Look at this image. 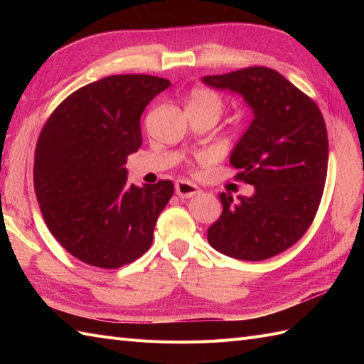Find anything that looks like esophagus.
Returning <instances> with one entry per match:
<instances>
[{"mask_svg":"<svg viewBox=\"0 0 364 364\" xmlns=\"http://www.w3.org/2000/svg\"><path fill=\"white\" fill-rule=\"evenodd\" d=\"M175 192L178 197L189 198V197H194L196 194H198L200 189L196 186L194 183H191L188 180H178L175 183Z\"/></svg>","mask_w":364,"mask_h":364,"instance_id":"34e87169","label":"esophagus"}]
</instances>
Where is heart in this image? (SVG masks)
<instances>
[{
	"instance_id": "heart-1",
	"label": "heart",
	"mask_w": 364,
	"mask_h": 364,
	"mask_svg": "<svg viewBox=\"0 0 364 364\" xmlns=\"http://www.w3.org/2000/svg\"><path fill=\"white\" fill-rule=\"evenodd\" d=\"M188 109L208 111V112L215 114L219 117L222 109H223V102H222V98L215 94V92H213L210 89H205V87H197L191 92Z\"/></svg>"
}]
</instances>
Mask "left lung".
<instances>
[{
	"label": "left lung",
	"mask_w": 364,
	"mask_h": 364,
	"mask_svg": "<svg viewBox=\"0 0 364 364\" xmlns=\"http://www.w3.org/2000/svg\"><path fill=\"white\" fill-rule=\"evenodd\" d=\"M214 89L242 95L253 120L230 154L252 197L222 192V214L208 242L227 257L262 261L289 249L311 225L327 178L328 139L318 105L283 75L249 67L203 76Z\"/></svg>",
	"instance_id": "8db88e82"
}]
</instances>
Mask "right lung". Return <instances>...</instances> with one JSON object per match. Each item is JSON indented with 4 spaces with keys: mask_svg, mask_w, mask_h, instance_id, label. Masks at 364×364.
<instances>
[{
    "mask_svg": "<svg viewBox=\"0 0 364 364\" xmlns=\"http://www.w3.org/2000/svg\"><path fill=\"white\" fill-rule=\"evenodd\" d=\"M170 81L114 75L68 95L38 136L34 189L46 227L86 264L117 269L150 249L173 183L128 184L127 158L142 145L141 115Z\"/></svg>",
    "mask_w": 364,
    "mask_h": 364,
    "instance_id": "1",
    "label": "right lung"
}]
</instances>
